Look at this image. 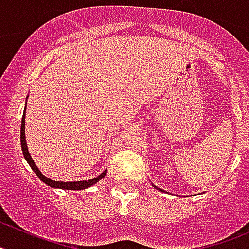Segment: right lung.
<instances>
[{"label": "right lung", "instance_id": "add662e5", "mask_svg": "<svg viewBox=\"0 0 249 249\" xmlns=\"http://www.w3.org/2000/svg\"><path fill=\"white\" fill-rule=\"evenodd\" d=\"M21 147H22V152H23V156H25L26 160H27V163L30 164V167L34 169V172L36 173L37 177L41 179L42 182H45L47 186L50 187H54V188H61V190H85L87 187L92 186V184L97 183L100 179H102L106 175V171L103 173H101L98 177L93 178V179H89V181H78V182H57V181H52L50 178H47L46 176H43L42 173L39 172V169L37 168V166L35 164V162L31 158V155L28 153L27 149V144H26V137H25V113L22 116V122H21Z\"/></svg>", "mask_w": 249, "mask_h": 249}]
</instances>
